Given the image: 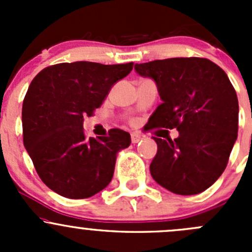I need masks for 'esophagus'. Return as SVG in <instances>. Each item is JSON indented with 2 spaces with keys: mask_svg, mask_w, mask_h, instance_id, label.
<instances>
[{
  "mask_svg": "<svg viewBox=\"0 0 252 252\" xmlns=\"http://www.w3.org/2000/svg\"><path fill=\"white\" fill-rule=\"evenodd\" d=\"M141 139L142 136L139 133H131V142H133V144H136V142L140 141Z\"/></svg>",
  "mask_w": 252,
  "mask_h": 252,
  "instance_id": "34e87169",
  "label": "esophagus"
}]
</instances>
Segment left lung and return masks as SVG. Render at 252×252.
<instances>
[{"instance_id": "1", "label": "left lung", "mask_w": 252, "mask_h": 252, "mask_svg": "<svg viewBox=\"0 0 252 252\" xmlns=\"http://www.w3.org/2000/svg\"><path fill=\"white\" fill-rule=\"evenodd\" d=\"M134 68L156 83L162 100L149 129L179 131L174 140L154 138L152 178L178 195L205 191L224 172L238 138L239 103L229 78L210 60L197 57L156 60Z\"/></svg>"}]
</instances>
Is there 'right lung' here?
Returning <instances> with one entry per match:
<instances>
[{
  "label": "right lung",
  "mask_w": 252,
  "mask_h": 252,
  "mask_svg": "<svg viewBox=\"0 0 252 252\" xmlns=\"http://www.w3.org/2000/svg\"><path fill=\"white\" fill-rule=\"evenodd\" d=\"M133 69V63H60L32 79L23 101L24 146L37 174L52 191L86 199L112 180L117 155L130 145V134L111 129L86 139L84 117L91 116L112 86Z\"/></svg>",
  "instance_id": "add662e5"
}]
</instances>
